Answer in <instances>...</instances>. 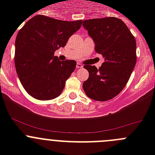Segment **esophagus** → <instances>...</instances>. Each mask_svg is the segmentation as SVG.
<instances>
[{
	"mask_svg": "<svg viewBox=\"0 0 155 155\" xmlns=\"http://www.w3.org/2000/svg\"><path fill=\"white\" fill-rule=\"evenodd\" d=\"M76 68H77V69H80V68H83V65H82L81 64H80V63H78L76 65Z\"/></svg>",
	"mask_w": 155,
	"mask_h": 155,
	"instance_id": "34e87169",
	"label": "esophagus"
}]
</instances>
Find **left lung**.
Returning <instances> with one entry per match:
<instances>
[{
    "label": "left lung",
    "instance_id": "1",
    "mask_svg": "<svg viewBox=\"0 0 155 155\" xmlns=\"http://www.w3.org/2000/svg\"><path fill=\"white\" fill-rule=\"evenodd\" d=\"M83 26L94 42L95 52L105 62L98 69L86 64L89 77L83 83L86 95L105 102L124 89L137 62L136 39L121 19L116 17L83 21Z\"/></svg>",
    "mask_w": 155,
    "mask_h": 155
}]
</instances>
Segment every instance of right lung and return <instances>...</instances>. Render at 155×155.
I'll return each mask as SVG.
<instances>
[{
	"mask_svg": "<svg viewBox=\"0 0 155 155\" xmlns=\"http://www.w3.org/2000/svg\"><path fill=\"white\" fill-rule=\"evenodd\" d=\"M81 23V20L61 21L39 15L19 30L15 64L19 80L31 97L46 101L61 94L77 63L71 60L61 61L54 53L66 46Z\"/></svg>",
	"mask_w": 155,
	"mask_h": 155,
	"instance_id": "right-lung-1",
	"label": "right lung"
}]
</instances>
